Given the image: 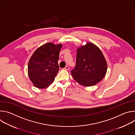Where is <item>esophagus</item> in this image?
<instances>
[{
	"label": "esophagus",
	"mask_w": 135,
	"mask_h": 135,
	"mask_svg": "<svg viewBox=\"0 0 135 135\" xmlns=\"http://www.w3.org/2000/svg\"><path fill=\"white\" fill-rule=\"evenodd\" d=\"M69 66H67L65 67V68H64V69H65V70H69Z\"/></svg>",
	"instance_id": "1"
}]
</instances>
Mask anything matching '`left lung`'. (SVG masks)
I'll use <instances>...</instances> for the list:
<instances>
[{
	"instance_id": "1",
	"label": "left lung",
	"mask_w": 135,
	"mask_h": 135,
	"mask_svg": "<svg viewBox=\"0 0 135 135\" xmlns=\"http://www.w3.org/2000/svg\"><path fill=\"white\" fill-rule=\"evenodd\" d=\"M107 64L101 50L91 43L77 49L76 66L71 71L74 79L80 84L93 86L105 77Z\"/></svg>"
}]
</instances>
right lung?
<instances>
[{
	"label": "right lung",
	"mask_w": 135,
	"mask_h": 135,
	"mask_svg": "<svg viewBox=\"0 0 135 135\" xmlns=\"http://www.w3.org/2000/svg\"><path fill=\"white\" fill-rule=\"evenodd\" d=\"M62 44L48 43L38 48L31 56L28 66V76L33 84L39 89L49 86L59 70L57 61Z\"/></svg>",
	"instance_id": "1"
}]
</instances>
